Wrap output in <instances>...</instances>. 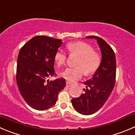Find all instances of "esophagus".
Instances as JSON below:
<instances>
[{
    "label": "esophagus",
    "mask_w": 135,
    "mask_h": 135,
    "mask_svg": "<svg viewBox=\"0 0 135 135\" xmlns=\"http://www.w3.org/2000/svg\"><path fill=\"white\" fill-rule=\"evenodd\" d=\"M66 86H67V87H70V86H71L72 85H73V84L71 83V82H66Z\"/></svg>",
    "instance_id": "esophagus-1"
}]
</instances>
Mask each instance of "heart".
I'll use <instances>...</instances> for the list:
<instances>
[{
    "mask_svg": "<svg viewBox=\"0 0 135 135\" xmlns=\"http://www.w3.org/2000/svg\"><path fill=\"white\" fill-rule=\"evenodd\" d=\"M71 55L78 56L76 61V67L66 68L60 75L70 82H75L82 76L95 73L101 63V57L98 53L94 51L92 47L83 41L70 43L66 46ZM55 62L57 66L64 65L66 61V55L62 51L58 50L54 56Z\"/></svg>",
    "mask_w": 135,
    "mask_h": 135,
    "instance_id": "heart-1",
    "label": "heart"
}]
</instances>
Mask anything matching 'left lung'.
Here are the masks:
<instances>
[{
    "label": "left lung",
    "instance_id": "1",
    "mask_svg": "<svg viewBox=\"0 0 135 135\" xmlns=\"http://www.w3.org/2000/svg\"><path fill=\"white\" fill-rule=\"evenodd\" d=\"M96 40L102 53V61L91 79L84 82L86 88L80 96L71 100L73 108L82 115L95 113L108 100L114 88L116 77V58L112 48L98 36H88Z\"/></svg>",
    "mask_w": 135,
    "mask_h": 135
}]
</instances>
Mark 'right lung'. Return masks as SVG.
<instances>
[{"label": "right lung", "mask_w": 135, "mask_h": 135, "mask_svg": "<svg viewBox=\"0 0 135 135\" xmlns=\"http://www.w3.org/2000/svg\"><path fill=\"white\" fill-rule=\"evenodd\" d=\"M62 44L61 40L45 36L33 37L20 50L16 82L21 95L33 109L43 111L56 104L66 86L65 78L49 80L55 74L54 56Z\"/></svg>", "instance_id": "right-lung-1"}]
</instances>
